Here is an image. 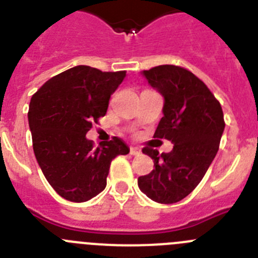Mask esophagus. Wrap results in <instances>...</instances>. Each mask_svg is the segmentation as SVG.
Wrapping results in <instances>:
<instances>
[{"label": "esophagus", "mask_w": 258, "mask_h": 258, "mask_svg": "<svg viewBox=\"0 0 258 258\" xmlns=\"http://www.w3.org/2000/svg\"><path fill=\"white\" fill-rule=\"evenodd\" d=\"M131 155H133V156H138V155H141V151L138 149H136V147H131Z\"/></svg>", "instance_id": "obj_1"}]
</instances>
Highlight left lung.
Instances as JSON below:
<instances>
[{
  "mask_svg": "<svg viewBox=\"0 0 258 258\" xmlns=\"http://www.w3.org/2000/svg\"><path fill=\"white\" fill-rule=\"evenodd\" d=\"M141 75L165 101L154 138L174 146L163 154L143 147L155 168L141 175L138 186L154 202L173 204L192 192L217 154L225 129L222 107L208 86L183 67L163 64Z\"/></svg>",
  "mask_w": 258,
  "mask_h": 258,
  "instance_id": "8db88e82",
  "label": "left lung"
}]
</instances>
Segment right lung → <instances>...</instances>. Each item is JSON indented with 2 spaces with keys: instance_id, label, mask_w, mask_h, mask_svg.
Listing matches in <instances>:
<instances>
[{
  "instance_id": "obj_1",
  "label": "right lung",
  "mask_w": 258,
  "mask_h": 258,
  "mask_svg": "<svg viewBox=\"0 0 258 258\" xmlns=\"http://www.w3.org/2000/svg\"><path fill=\"white\" fill-rule=\"evenodd\" d=\"M125 75L126 71L77 66L47 80L32 95L28 121L33 151L45 178L66 200L83 203L97 197L106 187L111 161L129 154L117 137L98 147L86 140Z\"/></svg>"
}]
</instances>
